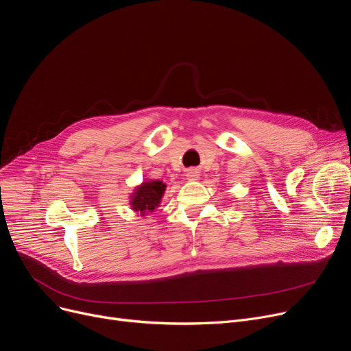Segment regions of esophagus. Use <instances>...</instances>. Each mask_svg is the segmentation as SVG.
<instances>
[{
	"instance_id": "34e87169",
	"label": "esophagus",
	"mask_w": 351,
	"mask_h": 351,
	"mask_svg": "<svg viewBox=\"0 0 351 351\" xmlns=\"http://www.w3.org/2000/svg\"><path fill=\"white\" fill-rule=\"evenodd\" d=\"M186 178H188L189 180H197V179H199V175H197V172H196L195 169H189V171L186 172Z\"/></svg>"
}]
</instances>
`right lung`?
Segmentation results:
<instances>
[{
	"instance_id": "obj_1",
	"label": "right lung",
	"mask_w": 351,
	"mask_h": 351,
	"mask_svg": "<svg viewBox=\"0 0 351 351\" xmlns=\"http://www.w3.org/2000/svg\"><path fill=\"white\" fill-rule=\"evenodd\" d=\"M166 185L162 180H149L143 182L142 185L134 189L132 197H130V205L134 212H139L141 217L147 215V213L154 212L165 193Z\"/></svg>"
}]
</instances>
